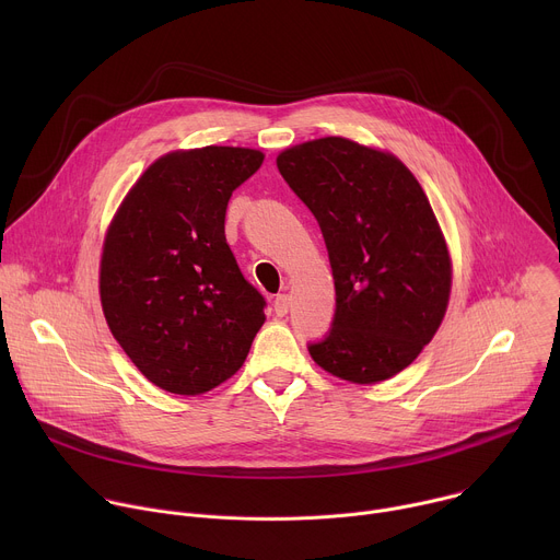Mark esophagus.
I'll return each instance as SVG.
<instances>
[{
  "label": "esophagus",
  "mask_w": 560,
  "mask_h": 560,
  "mask_svg": "<svg viewBox=\"0 0 560 560\" xmlns=\"http://www.w3.org/2000/svg\"><path fill=\"white\" fill-rule=\"evenodd\" d=\"M290 310V296L288 294H277L275 296V312L277 316H285Z\"/></svg>",
  "instance_id": "obj_1"
}]
</instances>
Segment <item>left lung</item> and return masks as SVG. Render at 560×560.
Here are the masks:
<instances>
[{
    "mask_svg": "<svg viewBox=\"0 0 560 560\" xmlns=\"http://www.w3.org/2000/svg\"><path fill=\"white\" fill-rule=\"evenodd\" d=\"M277 168L322 228L332 266L335 318L310 357L352 383L401 372L439 330L452 285L423 188L396 156L343 137L288 148Z\"/></svg>",
    "mask_w": 560,
    "mask_h": 560,
    "instance_id": "1",
    "label": "left lung"
}]
</instances>
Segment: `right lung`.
I'll return each instance as SVG.
<instances>
[{"label":"right lung","mask_w":560,"mask_h":560,"mask_svg":"<svg viewBox=\"0 0 560 560\" xmlns=\"http://www.w3.org/2000/svg\"><path fill=\"white\" fill-rule=\"evenodd\" d=\"M264 164L250 148L171 152L141 175L104 244L108 328L139 372L173 394H203L244 365L266 299L225 242L232 192Z\"/></svg>","instance_id":"add662e5"}]
</instances>
